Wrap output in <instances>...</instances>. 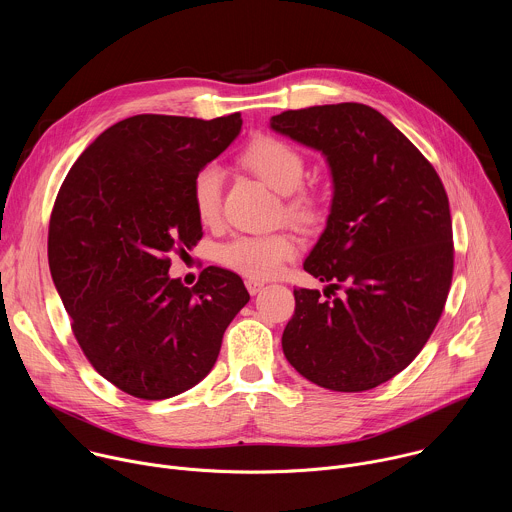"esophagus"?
<instances>
[{
	"mask_svg": "<svg viewBox=\"0 0 512 512\" xmlns=\"http://www.w3.org/2000/svg\"><path fill=\"white\" fill-rule=\"evenodd\" d=\"M245 285H247V291H249L251 295H257V293L263 289V283H261V281H255V279H247Z\"/></svg>",
	"mask_w": 512,
	"mask_h": 512,
	"instance_id": "esophagus-1",
	"label": "esophagus"
}]
</instances>
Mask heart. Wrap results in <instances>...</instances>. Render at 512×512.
Instances as JSON below:
<instances>
[{
	"label": "heart",
	"instance_id": "1",
	"mask_svg": "<svg viewBox=\"0 0 512 512\" xmlns=\"http://www.w3.org/2000/svg\"><path fill=\"white\" fill-rule=\"evenodd\" d=\"M243 166L267 183L275 193L285 197L283 213L297 225L309 227L319 219V203L303 191L305 158L285 140L261 136L241 154ZM225 173L217 162L201 166L191 183V199L197 217L213 225L221 217ZM297 253V243L289 233L271 235H237L217 249V259L227 269L251 279H269L277 275L285 261Z\"/></svg>",
	"mask_w": 512,
	"mask_h": 512
}]
</instances>
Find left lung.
<instances>
[{
  "instance_id": "8db88e82",
  "label": "left lung",
  "mask_w": 512,
  "mask_h": 512,
  "mask_svg": "<svg viewBox=\"0 0 512 512\" xmlns=\"http://www.w3.org/2000/svg\"><path fill=\"white\" fill-rule=\"evenodd\" d=\"M269 126L325 156L331 207L303 269L327 283L323 295L342 289L331 301L293 291L283 354L321 388L372 390L410 366L442 315L454 267L446 191L422 152L366 104L287 110Z\"/></svg>"
}]
</instances>
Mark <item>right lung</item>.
Segmentation results:
<instances>
[{
	"instance_id": "add662e5",
	"label": "right lung",
	"mask_w": 512,
	"mask_h": 512,
	"mask_svg": "<svg viewBox=\"0 0 512 512\" xmlns=\"http://www.w3.org/2000/svg\"><path fill=\"white\" fill-rule=\"evenodd\" d=\"M241 124L239 112L130 116L80 154L56 197L54 285L94 370L134 398L164 400L197 386L249 301L241 277L221 267H207L193 289L168 275V253L203 237L193 177Z\"/></svg>"
}]
</instances>
